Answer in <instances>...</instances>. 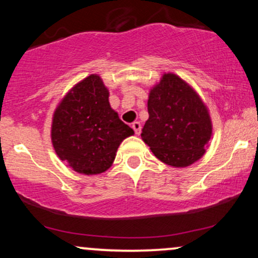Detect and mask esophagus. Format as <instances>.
<instances>
[{"label":"esophagus","mask_w":258,"mask_h":258,"mask_svg":"<svg viewBox=\"0 0 258 258\" xmlns=\"http://www.w3.org/2000/svg\"><path fill=\"white\" fill-rule=\"evenodd\" d=\"M132 128L135 130V133H136V135H139V133H141V130H142L141 123H139L138 121H135V122L132 123Z\"/></svg>","instance_id":"1"}]
</instances>
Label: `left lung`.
Instances as JSON below:
<instances>
[{
	"label": "left lung",
	"instance_id": "8db88e82",
	"mask_svg": "<svg viewBox=\"0 0 258 258\" xmlns=\"http://www.w3.org/2000/svg\"><path fill=\"white\" fill-rule=\"evenodd\" d=\"M148 112L141 136L160 161L186 167L203 158L212 137V121L206 104L188 82L165 73L150 88Z\"/></svg>",
	"mask_w": 258,
	"mask_h": 258
}]
</instances>
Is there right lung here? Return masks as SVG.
Here are the masks:
<instances>
[{"instance_id": "1", "label": "right lung", "mask_w": 258, "mask_h": 258, "mask_svg": "<svg viewBox=\"0 0 258 258\" xmlns=\"http://www.w3.org/2000/svg\"><path fill=\"white\" fill-rule=\"evenodd\" d=\"M135 131L109 103V90L97 74L78 82L53 112L51 139L61 161L75 172L99 174L114 162L117 148Z\"/></svg>"}]
</instances>
